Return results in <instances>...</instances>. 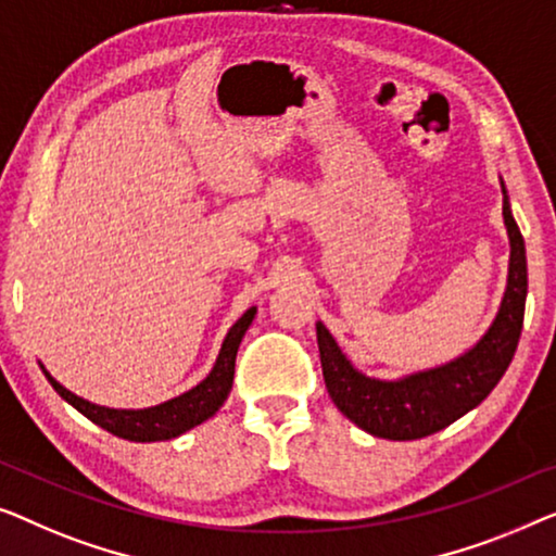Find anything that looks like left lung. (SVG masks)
<instances>
[{"mask_svg": "<svg viewBox=\"0 0 556 556\" xmlns=\"http://www.w3.org/2000/svg\"><path fill=\"white\" fill-rule=\"evenodd\" d=\"M502 193L504 224L511 247L509 277L494 323L464 355L405 378L380 380L359 372L334 342L330 330L317 323V345L327 393L342 416L353 420L365 433L388 441H416L443 431L453 420L473 410L509 367L519 345L523 304H527V249L511 216L504 181Z\"/></svg>", "mask_w": 556, "mask_h": 556, "instance_id": "1", "label": "left lung"}]
</instances>
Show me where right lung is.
<instances>
[{
	"label": "right lung",
	"instance_id": "right-lung-1",
	"mask_svg": "<svg viewBox=\"0 0 556 556\" xmlns=\"http://www.w3.org/2000/svg\"><path fill=\"white\" fill-rule=\"evenodd\" d=\"M256 315V307H249L241 315L229 332H226L224 345L218 350V357L211 372L203 378L197 388L186 390L184 395L170 397V401L161 405H151V408L140 410H125V408H105V405H96L85 397L70 393L67 388H62L50 372L45 370V378L50 380V386L58 390L62 401H67L75 410H80L85 418H90L92 424L105 428L108 433L125 438V441L136 443H153V441H170L178 438L191 428L201 426L203 420L216 416V410L222 408L226 397L231 393L233 382V363H237V350L241 345V338L252 325Z\"/></svg>",
	"mask_w": 556,
	"mask_h": 556
}]
</instances>
